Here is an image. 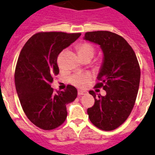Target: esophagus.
I'll use <instances>...</instances> for the list:
<instances>
[{"label": "esophagus", "instance_id": "esophagus-1", "mask_svg": "<svg viewBox=\"0 0 155 155\" xmlns=\"http://www.w3.org/2000/svg\"><path fill=\"white\" fill-rule=\"evenodd\" d=\"M85 93H86V92H85V91H83V90H80V89H79L78 91V96L85 95Z\"/></svg>", "mask_w": 155, "mask_h": 155}]
</instances>
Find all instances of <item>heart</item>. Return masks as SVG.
<instances>
[{
    "mask_svg": "<svg viewBox=\"0 0 155 155\" xmlns=\"http://www.w3.org/2000/svg\"><path fill=\"white\" fill-rule=\"evenodd\" d=\"M77 51L79 56L82 60L91 59L95 54V47L89 42H83L77 46ZM96 65H99V62H96ZM91 79L89 74H77L70 78V82L72 85L79 88H83Z\"/></svg>",
    "mask_w": 155,
    "mask_h": 155,
    "instance_id": "1",
    "label": "heart"
}]
</instances>
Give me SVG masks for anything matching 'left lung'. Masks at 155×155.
I'll list each match as a JSON object with an SVG mask.
<instances>
[{
    "instance_id": "8db88e82",
    "label": "left lung",
    "mask_w": 155,
    "mask_h": 155,
    "mask_svg": "<svg viewBox=\"0 0 155 155\" xmlns=\"http://www.w3.org/2000/svg\"><path fill=\"white\" fill-rule=\"evenodd\" d=\"M85 39L101 46L104 62L96 88H103L104 97L96 96L93 107L87 109L94 126L112 131L126 121L135 105L140 81V67L135 51L122 36L108 31H89Z\"/></svg>"
}]
</instances>
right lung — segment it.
<instances>
[{"label":"right lung","instance_id":"add662e5","mask_svg":"<svg viewBox=\"0 0 155 155\" xmlns=\"http://www.w3.org/2000/svg\"><path fill=\"white\" fill-rule=\"evenodd\" d=\"M81 33L39 32L24 44L15 70V85L24 113L33 124L43 130L62 125L67 116L66 104L78 96L74 86L54 92V76L58 74V56L78 39Z\"/></svg>","mask_w":155,"mask_h":155}]
</instances>
